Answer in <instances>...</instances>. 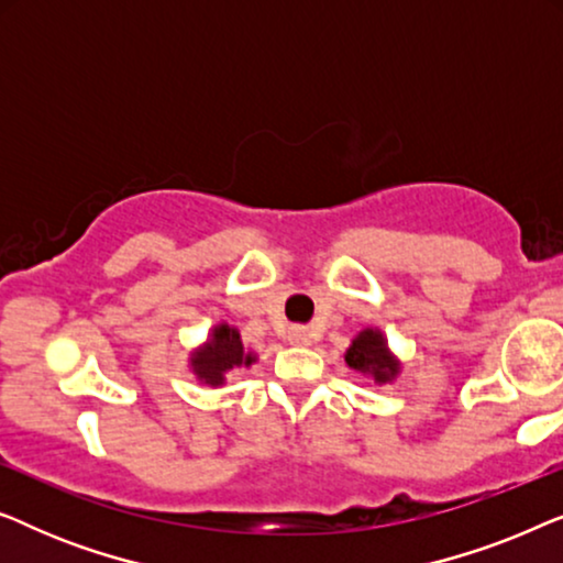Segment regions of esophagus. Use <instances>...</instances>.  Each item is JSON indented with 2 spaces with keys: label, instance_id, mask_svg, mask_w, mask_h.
I'll return each mask as SVG.
<instances>
[{
  "label": "esophagus",
  "instance_id": "34e87169",
  "mask_svg": "<svg viewBox=\"0 0 563 563\" xmlns=\"http://www.w3.org/2000/svg\"><path fill=\"white\" fill-rule=\"evenodd\" d=\"M287 341L291 345H310L312 343V335H310V330H307L305 325H295V328L287 330Z\"/></svg>",
  "mask_w": 563,
  "mask_h": 563
}]
</instances>
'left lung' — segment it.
<instances>
[{
    "label": "left lung",
    "instance_id": "obj_1",
    "mask_svg": "<svg viewBox=\"0 0 563 563\" xmlns=\"http://www.w3.org/2000/svg\"><path fill=\"white\" fill-rule=\"evenodd\" d=\"M345 366L366 376L374 384H395L402 374V361L389 349L387 335L379 328L368 325L353 335V341L343 353Z\"/></svg>",
    "mask_w": 563,
    "mask_h": 563
}]
</instances>
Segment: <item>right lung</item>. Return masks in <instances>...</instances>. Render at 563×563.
Segmentation results:
<instances>
[{
    "label": "right lung",
    "instance_id": "right-lung-1",
    "mask_svg": "<svg viewBox=\"0 0 563 563\" xmlns=\"http://www.w3.org/2000/svg\"><path fill=\"white\" fill-rule=\"evenodd\" d=\"M258 361L256 351L243 349L241 330L230 322L220 320L210 328V333L197 349L189 351V372L195 374V379L202 384V387H222L228 379L225 376L233 372V368H249Z\"/></svg>",
    "mask_w": 563,
    "mask_h": 563
}]
</instances>
